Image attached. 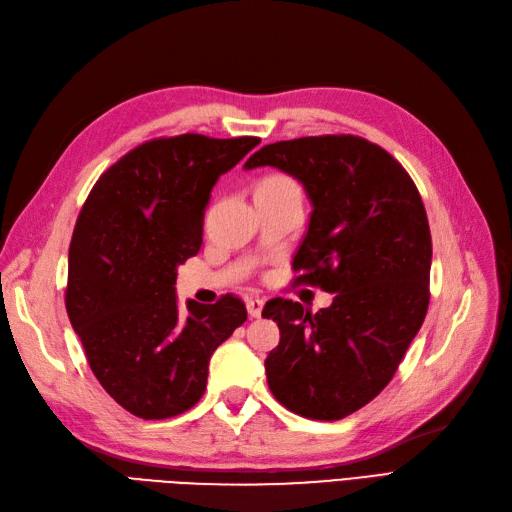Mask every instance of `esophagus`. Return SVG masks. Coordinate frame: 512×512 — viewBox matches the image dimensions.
<instances>
[{
	"label": "esophagus",
	"instance_id": "esophagus-1",
	"mask_svg": "<svg viewBox=\"0 0 512 512\" xmlns=\"http://www.w3.org/2000/svg\"><path fill=\"white\" fill-rule=\"evenodd\" d=\"M247 314H250L252 318H260L262 316V307H265V299H260V297H252V299H247Z\"/></svg>",
	"mask_w": 512,
	"mask_h": 512
}]
</instances>
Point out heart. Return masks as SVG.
Listing matches in <instances>:
<instances>
[{
    "label": "heart",
    "mask_w": 512,
    "mask_h": 512,
    "mask_svg": "<svg viewBox=\"0 0 512 512\" xmlns=\"http://www.w3.org/2000/svg\"><path fill=\"white\" fill-rule=\"evenodd\" d=\"M271 179H284V177H271Z\"/></svg>",
    "instance_id": "obj_1"
}]
</instances>
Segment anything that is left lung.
I'll return each mask as SVG.
<instances>
[{
    "instance_id": "8db88e82",
    "label": "left lung",
    "mask_w": 512,
    "mask_h": 512,
    "mask_svg": "<svg viewBox=\"0 0 512 512\" xmlns=\"http://www.w3.org/2000/svg\"><path fill=\"white\" fill-rule=\"evenodd\" d=\"M275 166L303 183L312 215L292 260L294 284L333 292L312 314L271 299L280 327L265 361L273 397L314 421L369 404L404 359L429 307L431 232L414 181L389 151L352 134L265 145L245 170Z\"/></svg>"
}]
</instances>
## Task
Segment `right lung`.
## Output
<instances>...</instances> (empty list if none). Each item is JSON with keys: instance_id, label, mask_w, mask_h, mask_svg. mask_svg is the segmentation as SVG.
<instances>
[{"instance_id": "1", "label": "right lung", "mask_w": 512, "mask_h": 512, "mask_svg": "<svg viewBox=\"0 0 512 512\" xmlns=\"http://www.w3.org/2000/svg\"><path fill=\"white\" fill-rule=\"evenodd\" d=\"M260 138H153L96 181L68 252L66 309L104 391L158 421L190 410L207 389L209 359L245 322L235 294L179 309L177 267L203 245L220 175Z\"/></svg>"}]
</instances>
